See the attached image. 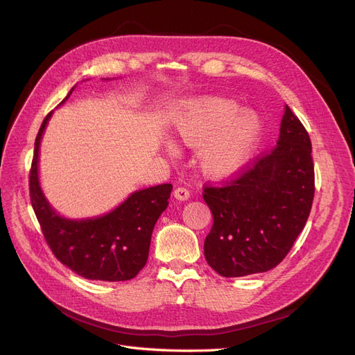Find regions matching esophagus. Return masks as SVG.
<instances>
[{
	"mask_svg": "<svg viewBox=\"0 0 355 355\" xmlns=\"http://www.w3.org/2000/svg\"><path fill=\"white\" fill-rule=\"evenodd\" d=\"M173 197H175L176 200H179V201H187V200L189 198V191H188L187 188L179 187V188H176V189L173 191Z\"/></svg>",
	"mask_w": 355,
	"mask_h": 355,
	"instance_id": "1",
	"label": "esophagus"
}]
</instances>
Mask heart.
<instances>
[{
  "label": "heart",
  "mask_w": 355,
  "mask_h": 355,
  "mask_svg": "<svg viewBox=\"0 0 355 355\" xmlns=\"http://www.w3.org/2000/svg\"><path fill=\"white\" fill-rule=\"evenodd\" d=\"M262 132L253 110H239L234 101L206 96L180 105L171 135L187 146H197L196 163L209 179H227L245 164ZM168 151H173L171 146Z\"/></svg>",
  "instance_id": "1"
}]
</instances>
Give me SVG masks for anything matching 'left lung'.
I'll use <instances>...</instances> for the list:
<instances>
[{
  "instance_id": "1",
  "label": "left lung",
  "mask_w": 355,
  "mask_h": 355,
  "mask_svg": "<svg viewBox=\"0 0 355 355\" xmlns=\"http://www.w3.org/2000/svg\"><path fill=\"white\" fill-rule=\"evenodd\" d=\"M213 227L204 241L207 263L222 277L272 270L304 230L314 198L311 141L286 105L270 154L220 188H204Z\"/></svg>"
}]
</instances>
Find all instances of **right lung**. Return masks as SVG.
<instances>
[{
    "label": "right lung",
    "mask_w": 355,
    "mask_h": 355,
    "mask_svg": "<svg viewBox=\"0 0 355 355\" xmlns=\"http://www.w3.org/2000/svg\"><path fill=\"white\" fill-rule=\"evenodd\" d=\"M60 102L65 103L71 93ZM53 115L44 118L35 139L29 191L42 234L58 259L87 280H132L148 261L155 223L167 206L170 184L132 192L111 211L94 218L71 219L51 206L41 188L38 163L42 135Z\"/></svg>",
    "instance_id": "add662e5"
}]
</instances>
